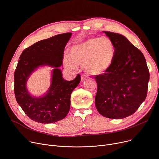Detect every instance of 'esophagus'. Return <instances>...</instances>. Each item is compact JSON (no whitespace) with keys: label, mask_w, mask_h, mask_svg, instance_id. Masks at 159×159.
<instances>
[{"label":"esophagus","mask_w":159,"mask_h":159,"mask_svg":"<svg viewBox=\"0 0 159 159\" xmlns=\"http://www.w3.org/2000/svg\"><path fill=\"white\" fill-rule=\"evenodd\" d=\"M86 79H87V76H86V75H81V79H80V80H81L82 82L84 81Z\"/></svg>","instance_id":"esophagus-1"}]
</instances>
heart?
<instances>
[{
	"instance_id": "obj_1",
	"label": "heart",
	"mask_w": 159,
	"mask_h": 159,
	"mask_svg": "<svg viewBox=\"0 0 159 159\" xmlns=\"http://www.w3.org/2000/svg\"><path fill=\"white\" fill-rule=\"evenodd\" d=\"M116 49L112 41L108 38H92L73 45L70 58L66 57V67L74 70L77 65L83 66L89 75H100L112 66Z\"/></svg>"
}]
</instances>
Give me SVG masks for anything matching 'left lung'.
I'll list each match as a JSON object with an SVG mask.
<instances>
[{
    "label": "left lung",
    "instance_id": "left-lung-1",
    "mask_svg": "<svg viewBox=\"0 0 159 159\" xmlns=\"http://www.w3.org/2000/svg\"><path fill=\"white\" fill-rule=\"evenodd\" d=\"M114 44L112 66L96 75L95 107L100 114L122 119L134 114L147 96L149 72L142 52L120 34L104 32Z\"/></svg>",
    "mask_w": 159,
    "mask_h": 159
}]
</instances>
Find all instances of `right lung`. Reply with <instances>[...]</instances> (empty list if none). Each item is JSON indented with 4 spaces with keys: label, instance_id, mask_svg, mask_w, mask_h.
Segmentation results:
<instances>
[{
    "label": "right lung",
    "instance_id": "1",
    "mask_svg": "<svg viewBox=\"0 0 159 159\" xmlns=\"http://www.w3.org/2000/svg\"><path fill=\"white\" fill-rule=\"evenodd\" d=\"M71 35L67 32L39 41L25 49L19 57L14 73L15 96L24 112L34 121L54 123L64 119L69 112L71 94L79 84L80 76L66 80L59 67L62 65L64 48ZM42 66L54 67L52 84L43 96L34 97L26 83L34 71Z\"/></svg>",
    "mask_w": 159,
    "mask_h": 159
}]
</instances>
